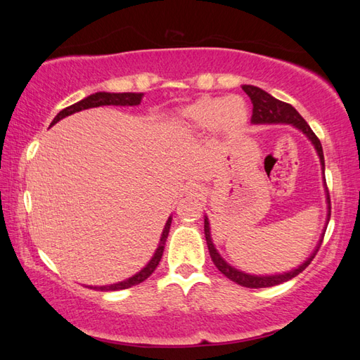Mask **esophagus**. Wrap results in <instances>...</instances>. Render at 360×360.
Wrapping results in <instances>:
<instances>
[{"label": "esophagus", "instance_id": "esophagus-1", "mask_svg": "<svg viewBox=\"0 0 360 360\" xmlns=\"http://www.w3.org/2000/svg\"><path fill=\"white\" fill-rule=\"evenodd\" d=\"M187 193L192 195V196H198L202 193V187L200 184H196V182H190L187 186Z\"/></svg>", "mask_w": 360, "mask_h": 360}]
</instances>
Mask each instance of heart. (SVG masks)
<instances>
[{
    "label": "heart",
    "instance_id": "heart-1",
    "mask_svg": "<svg viewBox=\"0 0 360 360\" xmlns=\"http://www.w3.org/2000/svg\"><path fill=\"white\" fill-rule=\"evenodd\" d=\"M249 108L241 97L200 98L184 110V122L190 133H205L221 127L236 129L246 124Z\"/></svg>",
    "mask_w": 360,
    "mask_h": 360
}]
</instances>
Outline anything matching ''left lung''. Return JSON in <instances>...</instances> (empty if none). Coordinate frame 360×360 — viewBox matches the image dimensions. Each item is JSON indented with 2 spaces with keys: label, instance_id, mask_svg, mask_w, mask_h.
<instances>
[{
  "label": "left lung",
  "instance_id": "1",
  "mask_svg": "<svg viewBox=\"0 0 360 360\" xmlns=\"http://www.w3.org/2000/svg\"><path fill=\"white\" fill-rule=\"evenodd\" d=\"M243 89H244V93L249 96V98L252 101V105H254V110H252V119H250L252 124H290V125L297 127L298 129H302V131L309 137V141L314 143V147L319 153L320 162H322L323 172H325V159H323L322 143H320L316 133L312 131L311 127L307 124V120H304L300 116V114L295 111L294 106H290L286 102L277 101V98L272 97L271 94H267L266 91L259 89L257 86L244 85ZM326 200H328V219H326V223H328V221H330V217H331V201H330V193H328V187H326ZM325 231H326V229H325ZM204 233H205V241H207V248H209V252H210L212 262L215 263V266L218 267V271L221 274H224L229 280L238 283V285H241V286L254 288V289L277 286V285H281V283H285L290 278L297 277L298 274L303 272L311 264L312 258L316 257V254L320 249V244H322V241H323V236H322V240H320L317 249L314 250V254H312L302 266H298L297 269L286 272V274L267 275V277L259 275V277H258V275L244 274L238 269H235V267H232L231 264H227L224 259L221 258V255L218 254L215 246H213V243H212L210 227H209V219L207 218L204 219ZM323 235H325V232H323Z\"/></svg>",
  "mask_w": 360,
  "mask_h": 360
}]
</instances>
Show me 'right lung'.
<instances>
[{
    "instance_id": "add662e5",
    "label": "right lung",
    "mask_w": 360,
    "mask_h": 360,
    "mask_svg": "<svg viewBox=\"0 0 360 360\" xmlns=\"http://www.w3.org/2000/svg\"><path fill=\"white\" fill-rule=\"evenodd\" d=\"M142 96L143 94H137V93H96V94H91L86 98H83V101L74 103L71 106H68V108L60 111L56 119L52 120L51 125H56L58 120H62L66 116H71V114L82 111V110H88V108H96V106H103V105H116V106H134V105H139L142 101ZM170 224H172V218H168L167 224L162 231V235H160V241H159V246L155 252V255L150 259V263L143 267V269L133 275L131 278H128L125 281H120L116 283V285H110V286H98L94 289L98 290H120V289H128L131 286L139 285L143 280H147L150 275L155 272V269L158 267L160 258H162L164 254V248H165V241H167V236L168 232H170Z\"/></svg>"
}]
</instances>
